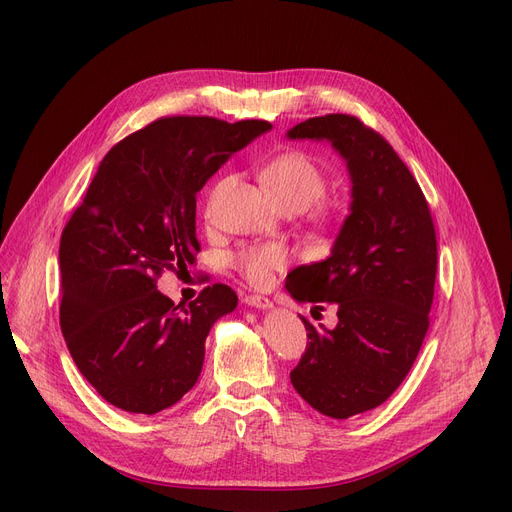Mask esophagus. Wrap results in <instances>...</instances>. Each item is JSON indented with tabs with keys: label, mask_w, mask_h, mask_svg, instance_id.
I'll use <instances>...</instances> for the list:
<instances>
[{
	"label": "esophagus",
	"mask_w": 512,
	"mask_h": 512,
	"mask_svg": "<svg viewBox=\"0 0 512 512\" xmlns=\"http://www.w3.org/2000/svg\"><path fill=\"white\" fill-rule=\"evenodd\" d=\"M245 303H247L249 307H253V309H259V311H267V309H272V307H274L270 299L259 297V294H251V297H247V299H245Z\"/></svg>",
	"instance_id": "obj_1"
}]
</instances>
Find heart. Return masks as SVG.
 Here are the masks:
<instances>
[{
    "label": "heart",
    "instance_id": "b5f03b06",
    "mask_svg": "<svg viewBox=\"0 0 512 512\" xmlns=\"http://www.w3.org/2000/svg\"><path fill=\"white\" fill-rule=\"evenodd\" d=\"M261 180L267 191L272 193L276 203L282 209H309L326 193V176L315 161L301 151H286L267 161L261 170ZM224 184V182H222ZM222 184L211 193L207 213ZM288 261V253L280 245H261L240 249L232 263L236 270L245 276L251 284H265L282 270Z\"/></svg>",
    "mask_w": 512,
    "mask_h": 512
}]
</instances>
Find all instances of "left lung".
<instances>
[{
  "label": "left lung",
  "instance_id": "obj_1",
  "mask_svg": "<svg viewBox=\"0 0 512 512\" xmlns=\"http://www.w3.org/2000/svg\"><path fill=\"white\" fill-rule=\"evenodd\" d=\"M286 137L330 143L351 178L330 257L297 267L286 282L297 303L338 307L332 330L301 317L309 342L290 382L321 415L348 419L388 400L419 355L434 301L436 230L409 168L357 118H309Z\"/></svg>",
  "mask_w": 512,
  "mask_h": 512
}]
</instances>
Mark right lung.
Wrapping results in <instances>:
<instances>
[{"label": "right lung", "instance_id": "add662e5", "mask_svg": "<svg viewBox=\"0 0 512 512\" xmlns=\"http://www.w3.org/2000/svg\"><path fill=\"white\" fill-rule=\"evenodd\" d=\"M267 130L265 120L161 118L101 159L60 240V326L76 367L110 405L155 415L197 384L209 330L238 297L213 284L188 307L174 305L155 278L195 263L197 193Z\"/></svg>", "mask_w": 512, "mask_h": 512}]
</instances>
